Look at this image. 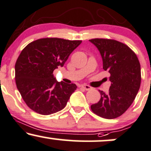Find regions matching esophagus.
I'll use <instances>...</instances> for the list:
<instances>
[{
	"label": "esophagus",
	"instance_id": "1",
	"mask_svg": "<svg viewBox=\"0 0 151 151\" xmlns=\"http://www.w3.org/2000/svg\"><path fill=\"white\" fill-rule=\"evenodd\" d=\"M81 87L83 88V89H84L86 90V91L91 89V86H89V85H86V84H82V85H81Z\"/></svg>",
	"mask_w": 151,
	"mask_h": 151
}]
</instances>
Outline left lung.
Segmentation results:
<instances>
[{
	"mask_svg": "<svg viewBox=\"0 0 151 151\" xmlns=\"http://www.w3.org/2000/svg\"><path fill=\"white\" fill-rule=\"evenodd\" d=\"M97 47L103 61V69L110 74L109 92L100 91L101 96L91 106L96 115L107 119L120 116L134 101L141 85V65L136 55L124 43L114 40H89Z\"/></svg>",
	"mask_w": 151,
	"mask_h": 151,
	"instance_id": "1",
	"label": "left lung"
}]
</instances>
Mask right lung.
I'll list each match as a JSON object with an SVG mask.
<instances>
[{"mask_svg":"<svg viewBox=\"0 0 151 151\" xmlns=\"http://www.w3.org/2000/svg\"><path fill=\"white\" fill-rule=\"evenodd\" d=\"M81 40L42 38L22 50L15 65V83L27 106L36 113L50 115L67 105L75 84L58 82L53 72L63 67Z\"/></svg>","mask_w":151,"mask_h":151,"instance_id":"obj_1","label":"right lung"}]
</instances>
